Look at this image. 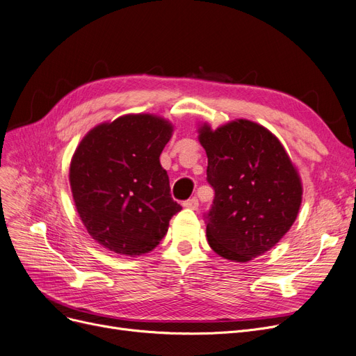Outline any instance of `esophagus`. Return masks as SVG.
Wrapping results in <instances>:
<instances>
[{
    "label": "esophagus",
    "mask_w": 356,
    "mask_h": 356,
    "mask_svg": "<svg viewBox=\"0 0 356 356\" xmlns=\"http://www.w3.org/2000/svg\"><path fill=\"white\" fill-rule=\"evenodd\" d=\"M182 206L184 207H187V209H193V210H195L197 207H198V200H197V197H191V198H188V200H186L182 203Z\"/></svg>",
    "instance_id": "esophagus-1"
}]
</instances>
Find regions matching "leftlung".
Listing matches in <instances>:
<instances>
[{
    "label": "left lung",
    "mask_w": 356,
    "mask_h": 356,
    "mask_svg": "<svg viewBox=\"0 0 356 356\" xmlns=\"http://www.w3.org/2000/svg\"><path fill=\"white\" fill-rule=\"evenodd\" d=\"M207 182L215 190L206 213L209 245L220 257L250 261L273 248L293 225L302 200L298 170L263 125L236 120L200 130Z\"/></svg>",
    "instance_id": "left-lung-1"
}]
</instances>
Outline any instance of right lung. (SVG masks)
I'll use <instances>...</instances> for the list:
<instances>
[{
	"label": "right lung",
	"instance_id": "1",
	"mask_svg": "<svg viewBox=\"0 0 356 356\" xmlns=\"http://www.w3.org/2000/svg\"><path fill=\"white\" fill-rule=\"evenodd\" d=\"M166 120L137 113L95 127L70 165V186L89 235L121 255L152 251L182 207L170 197L159 156L172 136Z\"/></svg>",
	"mask_w": 356,
	"mask_h": 356
}]
</instances>
